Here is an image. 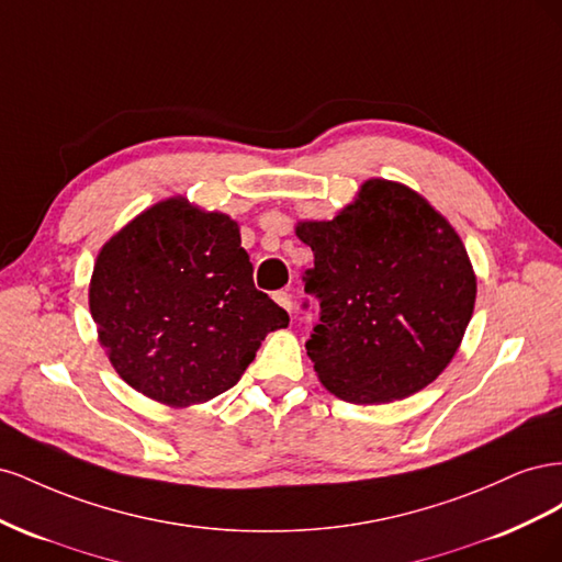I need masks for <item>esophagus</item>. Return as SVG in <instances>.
<instances>
[{"label": "esophagus", "instance_id": "esophagus-1", "mask_svg": "<svg viewBox=\"0 0 562 562\" xmlns=\"http://www.w3.org/2000/svg\"><path fill=\"white\" fill-rule=\"evenodd\" d=\"M277 302L281 304V307H283L285 312H293V295L288 293V291H279V293H277Z\"/></svg>", "mask_w": 562, "mask_h": 562}]
</instances>
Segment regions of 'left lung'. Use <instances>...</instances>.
Instances as JSON below:
<instances>
[{
    "mask_svg": "<svg viewBox=\"0 0 562 562\" xmlns=\"http://www.w3.org/2000/svg\"><path fill=\"white\" fill-rule=\"evenodd\" d=\"M314 252L304 291L321 323L307 342L321 384L356 405L407 398L457 353L475 304L459 234L411 187L370 178L333 220H300Z\"/></svg>",
    "mask_w": 562,
    "mask_h": 562,
    "instance_id": "left-lung-1",
    "label": "left lung"
}]
</instances>
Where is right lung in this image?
I'll use <instances>...</instances> for the list:
<instances>
[{
  "mask_svg": "<svg viewBox=\"0 0 562 562\" xmlns=\"http://www.w3.org/2000/svg\"><path fill=\"white\" fill-rule=\"evenodd\" d=\"M89 310L116 375L168 407H190L241 380L288 314L252 283L239 223L168 196L100 248Z\"/></svg>",
  "mask_w": 562,
  "mask_h": 562,
  "instance_id": "obj_1",
  "label": "right lung"
}]
</instances>
